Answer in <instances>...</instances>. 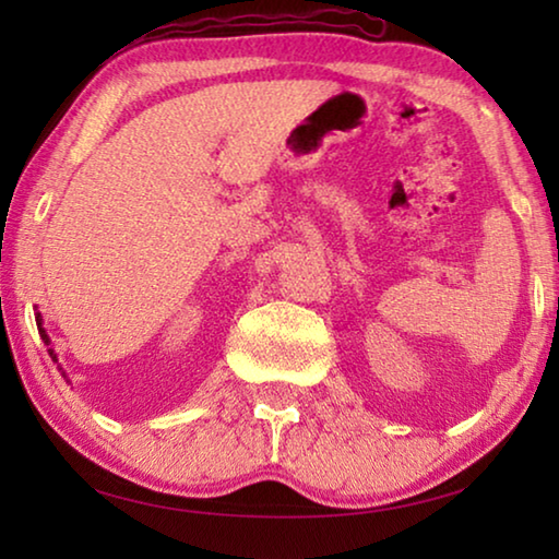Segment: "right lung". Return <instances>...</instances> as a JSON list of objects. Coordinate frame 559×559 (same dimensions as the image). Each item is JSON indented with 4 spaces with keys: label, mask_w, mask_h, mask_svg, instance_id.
<instances>
[{
    "label": "right lung",
    "mask_w": 559,
    "mask_h": 559,
    "mask_svg": "<svg viewBox=\"0 0 559 559\" xmlns=\"http://www.w3.org/2000/svg\"><path fill=\"white\" fill-rule=\"evenodd\" d=\"M36 325H39V335H41L44 343H46V345H51V340H49V335H46V330H44V318H41V313H36ZM49 355H51L53 362H59V359H56V353H53V349H49ZM63 377H66V372H63Z\"/></svg>",
    "instance_id": "obj_1"
}]
</instances>
